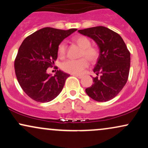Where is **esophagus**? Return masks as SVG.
Returning <instances> with one entry per match:
<instances>
[{
	"instance_id": "esophagus-1",
	"label": "esophagus",
	"mask_w": 148,
	"mask_h": 148,
	"mask_svg": "<svg viewBox=\"0 0 148 148\" xmlns=\"http://www.w3.org/2000/svg\"><path fill=\"white\" fill-rule=\"evenodd\" d=\"M73 76H76V77L79 78V79H81V78H83V75H80V74H72Z\"/></svg>"
}]
</instances>
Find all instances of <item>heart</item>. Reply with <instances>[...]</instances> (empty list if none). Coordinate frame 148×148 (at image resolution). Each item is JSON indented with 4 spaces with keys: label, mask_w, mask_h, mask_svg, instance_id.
<instances>
[{
    "label": "heart",
    "mask_w": 148,
    "mask_h": 148,
    "mask_svg": "<svg viewBox=\"0 0 148 148\" xmlns=\"http://www.w3.org/2000/svg\"><path fill=\"white\" fill-rule=\"evenodd\" d=\"M74 42L82 49L80 57H85L90 62H95L99 58V50L96 47H92L91 42L87 37L76 36L73 39ZM66 44L61 42L58 48V53L60 58H63L66 54ZM88 60L84 58L79 60H68L62 64V70L70 74H80L84 72V69L88 67Z\"/></svg>",
    "instance_id": "obj_1"
}]
</instances>
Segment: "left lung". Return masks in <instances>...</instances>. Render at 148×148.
<instances>
[{
  "label": "left lung",
  "mask_w": 148,
  "mask_h": 148,
  "mask_svg": "<svg viewBox=\"0 0 148 148\" xmlns=\"http://www.w3.org/2000/svg\"><path fill=\"white\" fill-rule=\"evenodd\" d=\"M78 32L92 39L99 49V58L93 69L97 76L93 77V84L86 89V93L97 101H109L126 84L130 53L120 35L106 27H92Z\"/></svg>",
  "instance_id": "left-lung-1"
}]
</instances>
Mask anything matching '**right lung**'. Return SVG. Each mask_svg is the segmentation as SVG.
Wrapping results in <instances>:
<instances>
[{
	"label": "right lung",
	"instance_id": "1",
	"mask_svg": "<svg viewBox=\"0 0 148 148\" xmlns=\"http://www.w3.org/2000/svg\"><path fill=\"white\" fill-rule=\"evenodd\" d=\"M76 30L47 27L37 30L22 42L14 60L15 74L20 86L32 99L49 102L62 91L69 75L57 70L51 76L47 69L52 67L57 59L61 42Z\"/></svg>",
	"mask_w": 148,
	"mask_h": 148
}]
</instances>
